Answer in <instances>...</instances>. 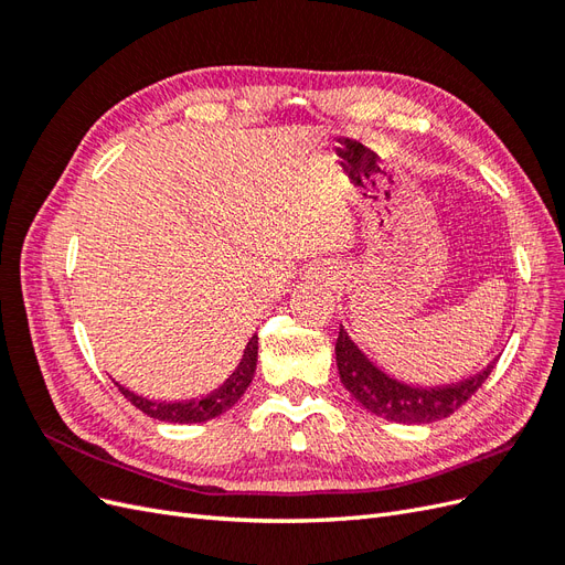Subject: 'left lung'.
I'll use <instances>...</instances> for the list:
<instances>
[{
	"label": "left lung",
	"instance_id": "8db88e82",
	"mask_svg": "<svg viewBox=\"0 0 565 565\" xmlns=\"http://www.w3.org/2000/svg\"><path fill=\"white\" fill-rule=\"evenodd\" d=\"M337 370L341 384L361 403L367 413L401 424H431L450 417L457 407L465 405L473 393L490 377L494 363L469 380L448 386H413L386 374L377 363L358 349L355 341L339 328L337 337Z\"/></svg>",
	"mask_w": 565,
	"mask_h": 565
}]
</instances>
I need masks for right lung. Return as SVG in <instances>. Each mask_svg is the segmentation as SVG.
<instances>
[{
  "label": "right lung",
  "mask_w": 565,
  "mask_h": 565,
  "mask_svg": "<svg viewBox=\"0 0 565 565\" xmlns=\"http://www.w3.org/2000/svg\"><path fill=\"white\" fill-rule=\"evenodd\" d=\"M256 353H259V337H252L247 341V349L241 358V363L233 370L231 377L207 393L204 398H193V401H181V403H160V401H148L143 396H136L134 391L125 388L122 384H117L119 393L122 396L146 413L152 419L160 422H174V424H195V422H207L218 417L221 413H226L237 401L243 398V393L252 384L254 370H256Z\"/></svg>",
  "instance_id": "right-lung-1"
}]
</instances>
